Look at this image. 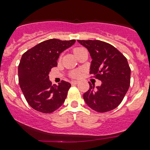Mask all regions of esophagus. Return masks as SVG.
<instances>
[{"mask_svg":"<svg viewBox=\"0 0 150 150\" xmlns=\"http://www.w3.org/2000/svg\"><path fill=\"white\" fill-rule=\"evenodd\" d=\"M71 83L73 84V85H77V84L79 83V81L78 80H73V81H72Z\"/></svg>","mask_w":150,"mask_h":150,"instance_id":"esophagus-1","label":"esophagus"}]
</instances>
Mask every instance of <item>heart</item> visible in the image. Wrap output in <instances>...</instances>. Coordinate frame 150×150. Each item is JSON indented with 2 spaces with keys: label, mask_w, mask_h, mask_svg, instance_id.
Masks as SVG:
<instances>
[{
  "label": "heart",
  "mask_w": 150,
  "mask_h": 150,
  "mask_svg": "<svg viewBox=\"0 0 150 150\" xmlns=\"http://www.w3.org/2000/svg\"><path fill=\"white\" fill-rule=\"evenodd\" d=\"M82 49H83V48L82 47H77V48H75V49H74V53H75V54H77V52H78L80 50H81ZM80 75V73L78 71H75L73 72V73H72V76L74 77H78Z\"/></svg>",
  "instance_id": "obj_1"
}]
</instances>
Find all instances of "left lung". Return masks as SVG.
<instances>
[{"instance_id":"obj_1","label":"left lung","mask_w":150,"mask_h":150,"mask_svg":"<svg viewBox=\"0 0 150 150\" xmlns=\"http://www.w3.org/2000/svg\"><path fill=\"white\" fill-rule=\"evenodd\" d=\"M92 58L89 74L101 81L83 94L86 104L94 111L104 113L116 108L123 101L130 82V68L126 58L116 48L99 40H77Z\"/></svg>"}]
</instances>
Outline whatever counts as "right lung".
Here are the masks:
<instances>
[{"mask_svg":"<svg viewBox=\"0 0 150 150\" xmlns=\"http://www.w3.org/2000/svg\"><path fill=\"white\" fill-rule=\"evenodd\" d=\"M75 42V39H48L22 55L18 65L19 84L27 103L36 111L52 113L64 103L71 85L62 80L58 86L52 85L49 74L57 66L60 53Z\"/></svg>","mask_w":150,"mask_h":150,"instance_id":"add662e5","label":"right lung"}]
</instances>
